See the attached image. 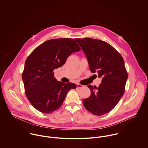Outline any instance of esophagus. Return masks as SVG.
Segmentation results:
<instances>
[{
  "instance_id": "1",
  "label": "esophagus",
  "mask_w": 148,
  "mask_h": 148,
  "mask_svg": "<svg viewBox=\"0 0 148 148\" xmlns=\"http://www.w3.org/2000/svg\"><path fill=\"white\" fill-rule=\"evenodd\" d=\"M83 87H84V86L82 85V84H77V88L78 89L81 88Z\"/></svg>"
}]
</instances>
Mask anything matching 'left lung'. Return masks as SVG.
Wrapping results in <instances>:
<instances>
[{"label":"left lung","instance_id":"1","mask_svg":"<svg viewBox=\"0 0 148 148\" xmlns=\"http://www.w3.org/2000/svg\"><path fill=\"white\" fill-rule=\"evenodd\" d=\"M75 40L84 52L91 71L102 78L98 87L87 86L91 95L83 100V104L94 115H105L114 108L124 94L128 73L124 59L105 41L91 38Z\"/></svg>","mask_w":148,"mask_h":148}]
</instances>
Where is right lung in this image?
I'll return each instance as SVG.
<instances>
[{
    "label": "right lung",
    "mask_w": 148,
    "mask_h": 148,
    "mask_svg": "<svg viewBox=\"0 0 148 148\" xmlns=\"http://www.w3.org/2000/svg\"><path fill=\"white\" fill-rule=\"evenodd\" d=\"M81 48L74 39L56 38L37 47L27 57L22 74L27 98L38 111L50 114L61 107L68 91L76 88L72 83L58 81L54 70L62 66Z\"/></svg>",
    "instance_id": "obj_1"
}]
</instances>
